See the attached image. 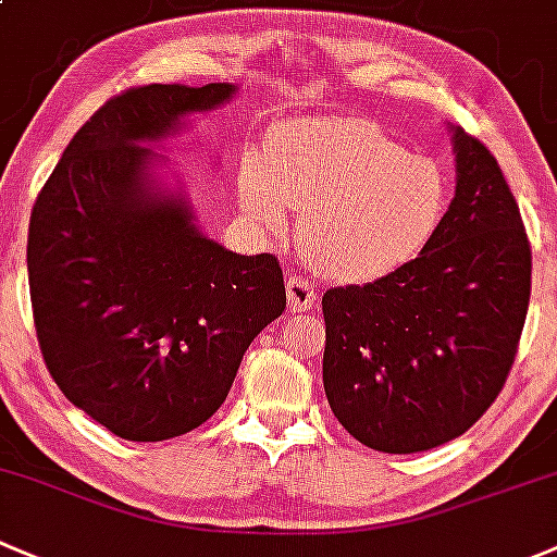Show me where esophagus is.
<instances>
[{"label": "esophagus", "instance_id": "esophagus-1", "mask_svg": "<svg viewBox=\"0 0 557 557\" xmlns=\"http://www.w3.org/2000/svg\"><path fill=\"white\" fill-rule=\"evenodd\" d=\"M286 297H289V311L295 313L311 311V308L319 306V295L313 289V284L300 276L286 278Z\"/></svg>", "mask_w": 557, "mask_h": 557}]
</instances>
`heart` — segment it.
<instances>
[{
  "label": "heart",
  "instance_id": "b5f03b06",
  "mask_svg": "<svg viewBox=\"0 0 557 557\" xmlns=\"http://www.w3.org/2000/svg\"><path fill=\"white\" fill-rule=\"evenodd\" d=\"M443 165L364 117H308L268 136L238 171L240 211L260 227L297 214L302 255L324 276L372 281L410 262L448 211Z\"/></svg>",
  "mask_w": 557,
  "mask_h": 557
}]
</instances>
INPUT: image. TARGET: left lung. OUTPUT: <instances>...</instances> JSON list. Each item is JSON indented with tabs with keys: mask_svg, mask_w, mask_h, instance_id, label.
<instances>
[{
	"mask_svg": "<svg viewBox=\"0 0 557 557\" xmlns=\"http://www.w3.org/2000/svg\"><path fill=\"white\" fill-rule=\"evenodd\" d=\"M456 195L416 260L321 297L324 392L372 450L450 443L498 397L531 297V244L496 158L453 128Z\"/></svg>",
	"mask_w": 557,
	"mask_h": 557,
	"instance_id": "1",
	"label": "left lung"
}]
</instances>
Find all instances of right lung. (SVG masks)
<instances>
[{
	"label": "right lung",
	"mask_w": 557,
	"mask_h": 557,
	"mask_svg": "<svg viewBox=\"0 0 557 557\" xmlns=\"http://www.w3.org/2000/svg\"><path fill=\"white\" fill-rule=\"evenodd\" d=\"M231 83L141 85L74 134L28 220L39 351L64 397L134 443L180 437L225 403L249 343L286 308L273 255L227 251L158 187L150 147L225 104Z\"/></svg>",
	"instance_id": "right-lung-1"
}]
</instances>
